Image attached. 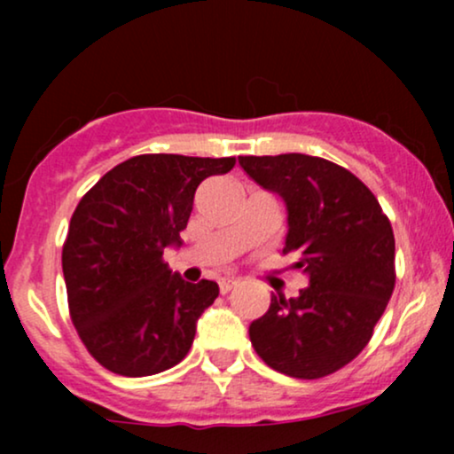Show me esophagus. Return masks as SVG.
<instances>
[{
	"label": "esophagus",
	"instance_id": "esophagus-1",
	"mask_svg": "<svg viewBox=\"0 0 454 454\" xmlns=\"http://www.w3.org/2000/svg\"><path fill=\"white\" fill-rule=\"evenodd\" d=\"M237 284H239L237 279H222V281H220V293H222V294H228Z\"/></svg>",
	"mask_w": 454,
	"mask_h": 454
}]
</instances>
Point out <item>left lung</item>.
Segmentation results:
<instances>
[{"mask_svg": "<svg viewBox=\"0 0 454 454\" xmlns=\"http://www.w3.org/2000/svg\"><path fill=\"white\" fill-rule=\"evenodd\" d=\"M239 164L286 202L284 254L309 278L296 299L270 294L249 325L258 356L275 372L317 380L354 361L395 288V234L378 198L343 166L305 153L241 155Z\"/></svg>", "mask_w": 454, "mask_h": 454, "instance_id": "left-lung-1", "label": "left lung"}]
</instances>
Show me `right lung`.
<instances>
[{"instance_id": "1", "label": "right lung", "mask_w": 454, "mask_h": 454, "mask_svg": "<svg viewBox=\"0 0 454 454\" xmlns=\"http://www.w3.org/2000/svg\"><path fill=\"white\" fill-rule=\"evenodd\" d=\"M234 158L145 153L114 166L72 213L61 252L72 325L108 372L153 376L190 352L215 281L173 275L161 260L179 243L196 187Z\"/></svg>"}]
</instances>
